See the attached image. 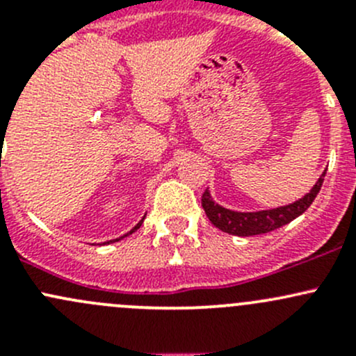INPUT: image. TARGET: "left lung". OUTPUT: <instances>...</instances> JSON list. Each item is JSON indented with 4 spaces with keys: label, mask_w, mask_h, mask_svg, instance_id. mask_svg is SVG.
<instances>
[{
    "label": "left lung",
    "mask_w": 356,
    "mask_h": 356,
    "mask_svg": "<svg viewBox=\"0 0 356 356\" xmlns=\"http://www.w3.org/2000/svg\"><path fill=\"white\" fill-rule=\"evenodd\" d=\"M324 177L325 172L318 177V181L315 182L314 188L310 189V193H307L303 198L293 201V203L289 204H284V207L270 208V210H229V208L215 203V200L211 198L208 189L204 191L203 198H201V207H203L204 213L210 218L211 224L217 229H220L222 232H227V234L232 236H241V238L265 234V232L275 231V229L289 224L291 220H294V218L300 217L301 213H305L307 208L314 203L315 198H317L318 191H321L322 188V182H324Z\"/></svg>",
    "instance_id": "left-lung-1"
}]
</instances>
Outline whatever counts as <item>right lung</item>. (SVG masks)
<instances>
[{
  "mask_svg": "<svg viewBox=\"0 0 356 356\" xmlns=\"http://www.w3.org/2000/svg\"><path fill=\"white\" fill-rule=\"evenodd\" d=\"M143 220H145V218H143ZM143 220H141V222H139V224H138V225H134V227H132V229H131V231H129V232H127V234H132V232H136V231H138V229H139V227H141ZM127 234H124V236H122V238H125V236H127ZM122 238H117V239H111V241H106V243H113V241H118V239H122Z\"/></svg>",
  "mask_w": 356,
  "mask_h": 356,
  "instance_id": "1",
  "label": "right lung"
}]
</instances>
